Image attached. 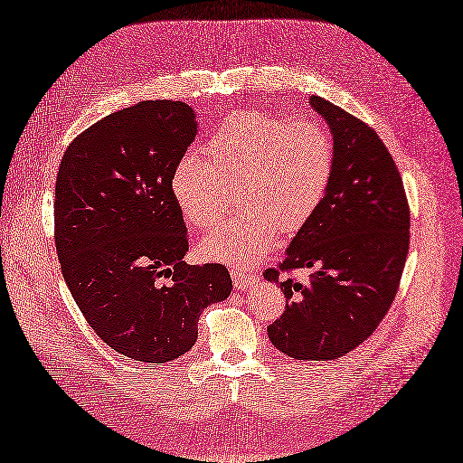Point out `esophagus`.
Wrapping results in <instances>:
<instances>
[{
  "mask_svg": "<svg viewBox=\"0 0 463 463\" xmlns=\"http://www.w3.org/2000/svg\"><path fill=\"white\" fill-rule=\"evenodd\" d=\"M232 279H233L235 289L245 291V289H250L253 284H256L258 276H253V273H248V271H243V269L233 268L232 269Z\"/></svg>",
  "mask_w": 463,
  "mask_h": 463,
  "instance_id": "esophagus-1",
  "label": "esophagus"
}]
</instances>
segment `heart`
<instances>
[{"instance_id": "heart-1", "label": "heart", "mask_w": 463, "mask_h": 463, "mask_svg": "<svg viewBox=\"0 0 463 463\" xmlns=\"http://www.w3.org/2000/svg\"><path fill=\"white\" fill-rule=\"evenodd\" d=\"M207 158L185 154L169 182L174 202L192 228H210L223 212L225 184H240L248 210L197 243L205 261L250 266L314 218L332 182L335 147L314 119H288L263 109L232 113L203 146Z\"/></svg>"}]
</instances>
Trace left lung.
Listing matches in <instances>:
<instances>
[{"label": "left lung", "instance_id": "obj_1", "mask_svg": "<svg viewBox=\"0 0 463 463\" xmlns=\"http://www.w3.org/2000/svg\"><path fill=\"white\" fill-rule=\"evenodd\" d=\"M334 137L335 165L322 205L291 240L279 269L284 316L271 344L296 360H337L373 334L388 314L410 250V207L398 167L364 121L332 101L309 98ZM312 269L309 285L279 282V270Z\"/></svg>", "mask_w": 463, "mask_h": 463}]
</instances>
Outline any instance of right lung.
I'll list each match as a JSON object with an SVG mask.
<instances>
[{"label":"right lung","instance_id":"right-lung-1","mask_svg":"<svg viewBox=\"0 0 463 463\" xmlns=\"http://www.w3.org/2000/svg\"><path fill=\"white\" fill-rule=\"evenodd\" d=\"M197 136L184 101L109 113L65 149L55 182V248L83 317L111 350L144 364L190 352L202 311L228 299L230 271L187 266V230L169 192Z\"/></svg>","mask_w":463,"mask_h":463}]
</instances>
